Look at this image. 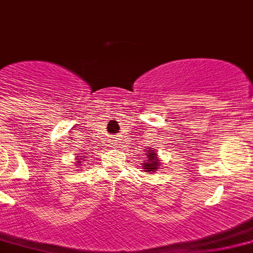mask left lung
Listing matches in <instances>:
<instances>
[{"instance_id":"8db88e82","label":"left lung","mask_w":253,"mask_h":253,"mask_svg":"<svg viewBox=\"0 0 253 253\" xmlns=\"http://www.w3.org/2000/svg\"><path fill=\"white\" fill-rule=\"evenodd\" d=\"M146 161L140 167H143L144 172H155L159 169L161 166V162H159V158H158V154L155 151V148H148V151L146 152Z\"/></svg>"}]
</instances>
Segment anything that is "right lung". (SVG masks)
Returning a JSON list of instances; mask_svg holds the SVG:
<instances>
[{"label": "right lung", "mask_w": 253, "mask_h": 253, "mask_svg": "<svg viewBox=\"0 0 253 253\" xmlns=\"http://www.w3.org/2000/svg\"><path fill=\"white\" fill-rule=\"evenodd\" d=\"M86 155H87V152H86V154H84V155H82V157L77 158V167H80V166H82V163H84V162L86 161Z\"/></svg>", "instance_id": "right-lung-1"}]
</instances>
